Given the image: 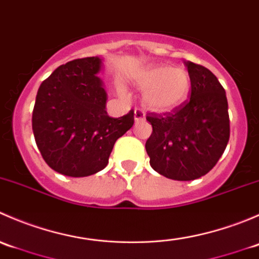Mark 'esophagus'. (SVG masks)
I'll return each mask as SVG.
<instances>
[{"label":"esophagus","instance_id":"esophagus-1","mask_svg":"<svg viewBox=\"0 0 259 259\" xmlns=\"http://www.w3.org/2000/svg\"><path fill=\"white\" fill-rule=\"evenodd\" d=\"M145 119L144 111L140 110V109H135L134 110V120L135 121H143Z\"/></svg>","mask_w":259,"mask_h":259}]
</instances>
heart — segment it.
Segmentation results:
<instances>
[{"label":"heart","instance_id":"1","mask_svg":"<svg viewBox=\"0 0 259 259\" xmlns=\"http://www.w3.org/2000/svg\"><path fill=\"white\" fill-rule=\"evenodd\" d=\"M134 85L143 90L142 101L146 109L155 113H169L187 101L192 89V76L184 67L153 65L135 75ZM117 93L122 99L127 98L122 89Z\"/></svg>","mask_w":259,"mask_h":259}]
</instances>
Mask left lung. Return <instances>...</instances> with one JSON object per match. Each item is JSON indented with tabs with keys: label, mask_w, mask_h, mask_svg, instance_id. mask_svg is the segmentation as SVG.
Instances as JSON below:
<instances>
[{
	"label": "left lung",
	"mask_w": 259,
	"mask_h": 259,
	"mask_svg": "<svg viewBox=\"0 0 259 259\" xmlns=\"http://www.w3.org/2000/svg\"><path fill=\"white\" fill-rule=\"evenodd\" d=\"M190 99L171 113H149L153 133L145 149L150 165L173 180H194L213 169L229 140L226 91L215 75L202 65L185 62Z\"/></svg>",
	"instance_id": "8db88e82"
}]
</instances>
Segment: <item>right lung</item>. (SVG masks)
I'll return each mask as SVG.
<instances>
[{
  "instance_id": "add662e5",
  "label": "right lung",
  "mask_w": 259,
  "mask_h": 259,
  "mask_svg": "<svg viewBox=\"0 0 259 259\" xmlns=\"http://www.w3.org/2000/svg\"><path fill=\"white\" fill-rule=\"evenodd\" d=\"M101 59L83 57L57 67L42 81L32 111V130L44 160L67 177L103 170L115 142L134 124V113L110 117L98 76Z\"/></svg>"
}]
</instances>
